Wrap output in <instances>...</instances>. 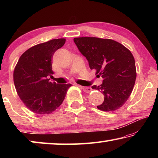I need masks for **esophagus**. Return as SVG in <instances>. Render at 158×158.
I'll return each mask as SVG.
<instances>
[{
	"instance_id": "34e87169",
	"label": "esophagus",
	"mask_w": 158,
	"mask_h": 158,
	"mask_svg": "<svg viewBox=\"0 0 158 158\" xmlns=\"http://www.w3.org/2000/svg\"><path fill=\"white\" fill-rule=\"evenodd\" d=\"M78 86L81 88V89L85 93H89L92 90V89L90 87H84V86H81V85H78Z\"/></svg>"
}]
</instances>
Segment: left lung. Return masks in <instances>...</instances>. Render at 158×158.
<instances>
[{"mask_svg": "<svg viewBox=\"0 0 158 158\" xmlns=\"http://www.w3.org/2000/svg\"><path fill=\"white\" fill-rule=\"evenodd\" d=\"M74 42L95 69L98 77H102L100 85L92 89L105 95V100L98 109L114 111L126 102L132 93L137 77L135 58L127 48L111 39L94 37L74 38Z\"/></svg>", "mask_w": 158, "mask_h": 158, "instance_id": "left-lung-1", "label": "left lung"}]
</instances>
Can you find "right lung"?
Returning a JSON list of instances; mask_svg holds the SVG:
<instances>
[{"instance_id": "add662e5", "label": "right lung", "mask_w": 158, "mask_h": 158, "mask_svg": "<svg viewBox=\"0 0 158 158\" xmlns=\"http://www.w3.org/2000/svg\"><path fill=\"white\" fill-rule=\"evenodd\" d=\"M65 38L53 39L29 48L16 65L13 79L16 90L29 110L49 114L59 107L71 84L51 82L53 53L65 43Z\"/></svg>"}]
</instances>
